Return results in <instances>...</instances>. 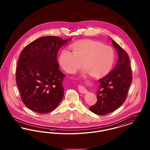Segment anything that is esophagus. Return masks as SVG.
Listing matches in <instances>:
<instances>
[{
    "label": "esophagus",
    "instance_id": "34e87169",
    "mask_svg": "<svg viewBox=\"0 0 150 150\" xmlns=\"http://www.w3.org/2000/svg\"><path fill=\"white\" fill-rule=\"evenodd\" d=\"M78 89L79 92L81 93L86 94L87 93V90L85 88V87L83 86H80V85L78 86Z\"/></svg>",
    "mask_w": 150,
    "mask_h": 150
}]
</instances>
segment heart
Here are the masks:
<instances>
[{
    "mask_svg": "<svg viewBox=\"0 0 150 150\" xmlns=\"http://www.w3.org/2000/svg\"><path fill=\"white\" fill-rule=\"evenodd\" d=\"M70 50H61L58 61L65 71L72 74L81 66L83 72L90 73L94 77L105 76L114 64V52L109 46L92 40H82L73 43Z\"/></svg>",
    "mask_w": 150,
    "mask_h": 150,
    "instance_id": "1",
    "label": "heart"
}]
</instances>
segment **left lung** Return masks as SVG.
<instances>
[{
	"instance_id": "left-lung-1",
	"label": "left lung",
	"mask_w": 150,
	"mask_h": 150,
	"mask_svg": "<svg viewBox=\"0 0 150 150\" xmlns=\"http://www.w3.org/2000/svg\"><path fill=\"white\" fill-rule=\"evenodd\" d=\"M118 53L119 58L114 69L98 80L97 102L89 108L96 114L105 115L120 107L127 97L133 76L127 53L112 40Z\"/></svg>"
}]
</instances>
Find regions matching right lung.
<instances>
[{
	"label": "right lung",
	"instance_id": "1",
	"mask_svg": "<svg viewBox=\"0 0 150 150\" xmlns=\"http://www.w3.org/2000/svg\"><path fill=\"white\" fill-rule=\"evenodd\" d=\"M43 36L22 50L16 70V80L25 106L39 114L55 109L64 95L65 75L57 62L59 48L71 39Z\"/></svg>",
	"mask_w": 150,
	"mask_h": 150
}]
</instances>
